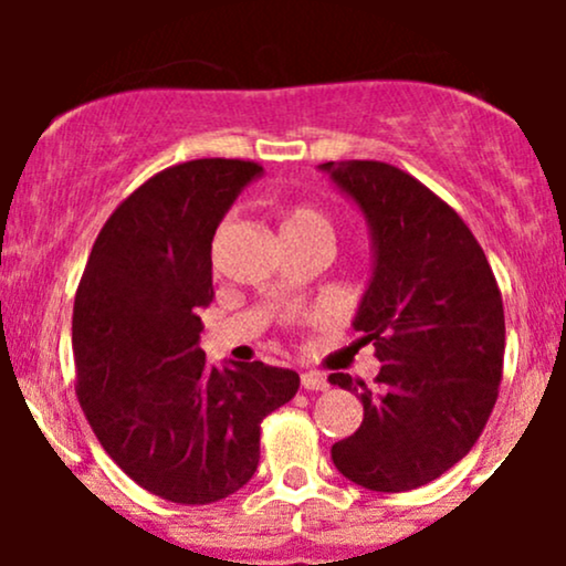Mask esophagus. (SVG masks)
<instances>
[{"label":"esophagus","instance_id":"1","mask_svg":"<svg viewBox=\"0 0 566 566\" xmlns=\"http://www.w3.org/2000/svg\"><path fill=\"white\" fill-rule=\"evenodd\" d=\"M301 386L305 388V391H327L329 382L322 373H303L301 375Z\"/></svg>","mask_w":566,"mask_h":566}]
</instances>
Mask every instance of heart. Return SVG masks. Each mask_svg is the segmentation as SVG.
<instances>
[{
  "label": "heart",
  "mask_w": 566,
  "mask_h": 566,
  "mask_svg": "<svg viewBox=\"0 0 566 566\" xmlns=\"http://www.w3.org/2000/svg\"><path fill=\"white\" fill-rule=\"evenodd\" d=\"M284 237H295V233H329L327 218L311 205H290L282 218Z\"/></svg>",
  "instance_id": "heart-1"
}]
</instances>
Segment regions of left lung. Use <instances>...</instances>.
I'll return each mask as SVG.
<instances>
[{
    "mask_svg": "<svg viewBox=\"0 0 566 566\" xmlns=\"http://www.w3.org/2000/svg\"><path fill=\"white\" fill-rule=\"evenodd\" d=\"M361 210L373 274L354 316L380 361L375 382L335 373L365 420L333 444L335 469L373 492L418 490L463 460L490 420L505 354L503 297L469 226L386 161H324Z\"/></svg>",
    "mask_w": 566,
    "mask_h": 566,
    "instance_id": "1",
    "label": "left lung"
}]
</instances>
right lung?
I'll list each match as a JSON object with an SVG mask.
<instances>
[{
    "mask_svg": "<svg viewBox=\"0 0 566 566\" xmlns=\"http://www.w3.org/2000/svg\"><path fill=\"white\" fill-rule=\"evenodd\" d=\"M263 175L242 159H193L154 175L97 233L74 301L80 401L133 482L207 505L250 482L261 423L301 378L263 361L207 365L199 311L212 292V237Z\"/></svg>",
    "mask_w": 566,
    "mask_h": 566,
    "instance_id": "add662e5",
    "label": "right lung"
}]
</instances>
